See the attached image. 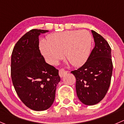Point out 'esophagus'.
<instances>
[{
	"label": "esophagus",
	"mask_w": 124,
	"mask_h": 124,
	"mask_svg": "<svg viewBox=\"0 0 124 124\" xmlns=\"http://www.w3.org/2000/svg\"><path fill=\"white\" fill-rule=\"evenodd\" d=\"M67 73V71H65L64 70H62V69L59 70V76L61 78H62V77H63Z\"/></svg>",
	"instance_id": "esophagus-1"
}]
</instances>
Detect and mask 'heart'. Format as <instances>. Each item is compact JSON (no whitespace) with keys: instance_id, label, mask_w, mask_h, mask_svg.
Here are the masks:
<instances>
[{"instance_id":"1","label":"heart","mask_w":124,"mask_h":124,"mask_svg":"<svg viewBox=\"0 0 124 124\" xmlns=\"http://www.w3.org/2000/svg\"><path fill=\"white\" fill-rule=\"evenodd\" d=\"M93 38L86 30H70L47 36V42L40 41L39 48L49 63L55 65L64 54L74 67L83 65L91 54Z\"/></svg>"}]
</instances>
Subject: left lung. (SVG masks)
<instances>
[{
    "instance_id": "left-lung-1",
    "label": "left lung",
    "mask_w": 124,
    "mask_h": 124,
    "mask_svg": "<svg viewBox=\"0 0 124 124\" xmlns=\"http://www.w3.org/2000/svg\"><path fill=\"white\" fill-rule=\"evenodd\" d=\"M95 46L85 64L72 71L76 79V90L79 100L86 105L99 103L105 97L113 71L111 48L105 39L91 30Z\"/></svg>"
}]
</instances>
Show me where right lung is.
Returning <instances> with one entry per match:
<instances>
[{
	"label": "right lung",
	"mask_w": 124,
	"mask_h": 124,
	"mask_svg": "<svg viewBox=\"0 0 124 124\" xmlns=\"http://www.w3.org/2000/svg\"><path fill=\"white\" fill-rule=\"evenodd\" d=\"M48 30L33 29L14 46L11 76L18 96L29 108L47 110L53 104L56 86L61 80L58 70L46 63L39 47V37Z\"/></svg>",
	"instance_id": "obj_1"
}]
</instances>
